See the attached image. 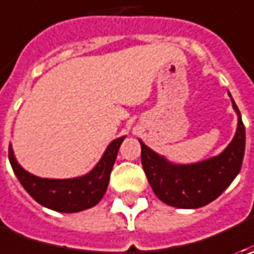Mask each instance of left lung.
Here are the masks:
<instances>
[{"label": "left lung", "instance_id": "1", "mask_svg": "<svg viewBox=\"0 0 254 254\" xmlns=\"http://www.w3.org/2000/svg\"><path fill=\"white\" fill-rule=\"evenodd\" d=\"M232 107L238 116L235 137L223 151L192 164H177L151 150L144 141L141 164L154 193L174 208L196 209L215 200L238 177L242 168L246 132L239 109L232 99Z\"/></svg>", "mask_w": 254, "mask_h": 254}]
</instances>
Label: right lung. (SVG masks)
I'll return each mask as SVG.
<instances>
[{
	"label": "right lung",
	"mask_w": 254,
	"mask_h": 254,
	"mask_svg": "<svg viewBox=\"0 0 254 254\" xmlns=\"http://www.w3.org/2000/svg\"><path fill=\"white\" fill-rule=\"evenodd\" d=\"M124 138L126 135L113 140L103 152L102 158L87 174L66 180L41 178L28 172L16 161L11 144L8 157L16 178L38 203L56 212L73 213L90 209L100 202L106 193L110 172Z\"/></svg>",
	"instance_id": "right-lung-1"
}]
</instances>
